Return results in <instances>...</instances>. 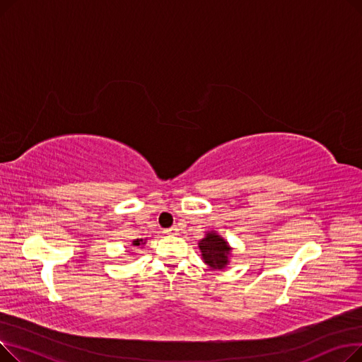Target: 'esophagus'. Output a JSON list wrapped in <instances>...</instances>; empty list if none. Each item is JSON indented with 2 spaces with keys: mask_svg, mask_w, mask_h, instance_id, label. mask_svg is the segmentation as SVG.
Returning <instances> with one entry per match:
<instances>
[{
  "mask_svg": "<svg viewBox=\"0 0 362 362\" xmlns=\"http://www.w3.org/2000/svg\"><path fill=\"white\" fill-rule=\"evenodd\" d=\"M164 232H165L167 235H170V236H175V235L179 233V229H177V226H171L170 229H165Z\"/></svg>",
  "mask_w": 362,
  "mask_h": 362,
  "instance_id": "obj_1",
  "label": "esophagus"
}]
</instances>
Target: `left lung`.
<instances>
[{"instance_id":"1","label":"left lung","mask_w":362,"mask_h":362,"mask_svg":"<svg viewBox=\"0 0 362 362\" xmlns=\"http://www.w3.org/2000/svg\"><path fill=\"white\" fill-rule=\"evenodd\" d=\"M199 250L204 261L213 269H223L227 264V255L230 252L229 245L216 233H208L199 240Z\"/></svg>"}]
</instances>
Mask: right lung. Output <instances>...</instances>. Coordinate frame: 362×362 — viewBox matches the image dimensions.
Returning <instances> with one entry per match:
<instances>
[{
	"mask_svg": "<svg viewBox=\"0 0 362 362\" xmlns=\"http://www.w3.org/2000/svg\"><path fill=\"white\" fill-rule=\"evenodd\" d=\"M141 242H142V239H138V240H135V242H133V245H136V246H139V245H141Z\"/></svg>",
	"mask_w": 362,
	"mask_h": 362,
	"instance_id": "1",
	"label": "right lung"
}]
</instances>
